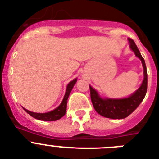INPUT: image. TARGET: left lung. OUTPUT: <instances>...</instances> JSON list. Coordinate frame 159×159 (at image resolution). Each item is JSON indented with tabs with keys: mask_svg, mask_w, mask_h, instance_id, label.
Returning a JSON list of instances; mask_svg holds the SVG:
<instances>
[{
	"mask_svg": "<svg viewBox=\"0 0 159 159\" xmlns=\"http://www.w3.org/2000/svg\"><path fill=\"white\" fill-rule=\"evenodd\" d=\"M130 48L134 52L135 55L142 61L143 67V83L141 87L128 98L120 100L113 99H102L97 94V92L90 86L91 92V100L92 105L97 113L101 116L111 119H124L129 116L135 110L145 97L147 92V85H148V75L146 69L145 62L143 57L141 56L140 52L138 47L136 46L134 41L132 39L129 38Z\"/></svg>",
	"mask_w": 159,
	"mask_h": 159,
	"instance_id": "1",
	"label": "left lung"
}]
</instances>
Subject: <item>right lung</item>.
I'll use <instances>...</instances> for the list:
<instances>
[{
	"mask_svg": "<svg viewBox=\"0 0 159 159\" xmlns=\"http://www.w3.org/2000/svg\"><path fill=\"white\" fill-rule=\"evenodd\" d=\"M77 82V79L72 80V82H70L68 83L67 87V90H66V93H65L64 98L62 100V103L58 107L53 110V111H50V112H48V113H34V112H31V111H28L25 109V111L27 112V113L31 116L34 118L37 119V120H44V121H54L59 120L60 118H62V116H64L65 113H66V110H67V98L69 97V94L71 91H72V87L75 85Z\"/></svg>",
	"mask_w": 159,
	"mask_h": 159,
	"instance_id": "right-lung-1",
	"label": "right lung"
}]
</instances>
